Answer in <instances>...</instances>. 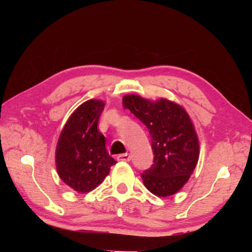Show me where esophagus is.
<instances>
[{"label":"esophagus","mask_w":252,"mask_h":252,"mask_svg":"<svg viewBox=\"0 0 252 252\" xmlns=\"http://www.w3.org/2000/svg\"><path fill=\"white\" fill-rule=\"evenodd\" d=\"M117 159L120 160V161H129L130 160V156H129L128 154H122V155H118Z\"/></svg>","instance_id":"obj_1"}]
</instances>
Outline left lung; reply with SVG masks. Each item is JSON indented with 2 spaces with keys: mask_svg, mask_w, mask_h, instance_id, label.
Segmentation results:
<instances>
[{
  "mask_svg": "<svg viewBox=\"0 0 252 252\" xmlns=\"http://www.w3.org/2000/svg\"><path fill=\"white\" fill-rule=\"evenodd\" d=\"M123 104L147 126L151 136L154 164L141 174L149 191L159 197L178 192L189 180L199 156L198 137L181 105L160 98L125 95Z\"/></svg>",
  "mask_w": 252,
  "mask_h": 252,
  "instance_id": "left-lung-1",
  "label": "left lung"
}]
</instances>
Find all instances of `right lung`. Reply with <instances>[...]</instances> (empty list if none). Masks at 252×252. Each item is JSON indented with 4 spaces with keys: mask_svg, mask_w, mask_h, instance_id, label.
I'll return each instance as SVG.
<instances>
[{
    "mask_svg": "<svg viewBox=\"0 0 252 252\" xmlns=\"http://www.w3.org/2000/svg\"><path fill=\"white\" fill-rule=\"evenodd\" d=\"M104 102L89 99L74 110L62 130L56 147L60 178L78 192L95 189L117 161L105 149V137L98 132Z\"/></svg>",
    "mask_w": 252,
    "mask_h": 252,
    "instance_id": "right-lung-1",
    "label": "right lung"
}]
</instances>
